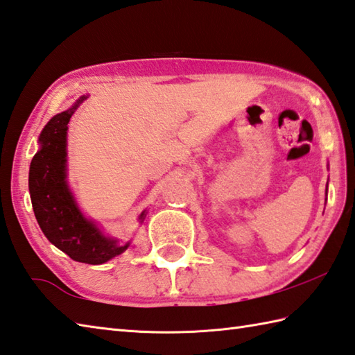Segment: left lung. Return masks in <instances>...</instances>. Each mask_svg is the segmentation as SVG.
<instances>
[{
    "instance_id": "obj_1",
    "label": "left lung",
    "mask_w": 355,
    "mask_h": 355,
    "mask_svg": "<svg viewBox=\"0 0 355 355\" xmlns=\"http://www.w3.org/2000/svg\"><path fill=\"white\" fill-rule=\"evenodd\" d=\"M327 196H328V185H327Z\"/></svg>"
}]
</instances>
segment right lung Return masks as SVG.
<instances>
[{"label":"right lung","instance_id":"1","mask_svg":"<svg viewBox=\"0 0 355 355\" xmlns=\"http://www.w3.org/2000/svg\"><path fill=\"white\" fill-rule=\"evenodd\" d=\"M87 98L89 95L76 99L42 128L40 150L28 170V191L35 218L49 242L76 262L101 265L122 254L130 242L104 234L96 222L87 219L67 182V124ZM146 216L147 209H144L137 219L139 223Z\"/></svg>","mask_w":355,"mask_h":355}]
</instances>
